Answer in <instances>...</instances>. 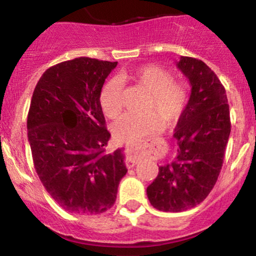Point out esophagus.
Segmentation results:
<instances>
[{
  "label": "esophagus",
  "instance_id": "obj_1",
  "mask_svg": "<svg viewBox=\"0 0 256 256\" xmlns=\"http://www.w3.org/2000/svg\"><path fill=\"white\" fill-rule=\"evenodd\" d=\"M128 156L126 158L125 162H126V166H128V168H131V167H134L137 164L136 155L134 154V146H128Z\"/></svg>",
  "mask_w": 256,
  "mask_h": 256
}]
</instances>
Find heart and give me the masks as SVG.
Here are the masks:
<instances>
[{
	"mask_svg": "<svg viewBox=\"0 0 256 256\" xmlns=\"http://www.w3.org/2000/svg\"><path fill=\"white\" fill-rule=\"evenodd\" d=\"M124 79L134 82L149 92L144 110L146 113H126L114 124V136L120 142L136 143L156 134L165 125H171L182 116L188 100L189 88L182 80H174L173 73L160 64H149L122 72ZM100 101L108 118H116L122 110V82L118 77L106 82ZM153 113L152 114L151 112Z\"/></svg>",
	"mask_w": 256,
	"mask_h": 256,
	"instance_id": "heart-1",
	"label": "heart"
}]
</instances>
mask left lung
Here are the masks:
<instances>
[{
  "mask_svg": "<svg viewBox=\"0 0 256 256\" xmlns=\"http://www.w3.org/2000/svg\"><path fill=\"white\" fill-rule=\"evenodd\" d=\"M177 67L192 85L173 134L178 154L158 167V177L146 188L152 206L162 212H183L207 198L219 177L231 131L226 91L216 73L189 56H182Z\"/></svg>",
  "mask_w": 256,
  "mask_h": 256,
  "instance_id": "1",
  "label": "left lung"
}]
</instances>
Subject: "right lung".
I'll return each mask as SVG.
<instances>
[{"instance_id": "add662e5", "label": "right lung", "mask_w": 256, "mask_h": 256, "mask_svg": "<svg viewBox=\"0 0 256 256\" xmlns=\"http://www.w3.org/2000/svg\"><path fill=\"white\" fill-rule=\"evenodd\" d=\"M118 62L77 58L43 73L28 116L36 172L49 195L70 213L100 214L114 204L128 172L122 149L106 152L100 94Z\"/></svg>"}]
</instances>
